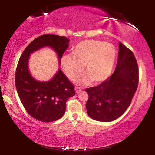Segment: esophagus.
<instances>
[{
    "mask_svg": "<svg viewBox=\"0 0 155 155\" xmlns=\"http://www.w3.org/2000/svg\"><path fill=\"white\" fill-rule=\"evenodd\" d=\"M75 91H76V93L78 94V93H79L80 92H81V91H82V88H81V87H75Z\"/></svg>",
    "mask_w": 155,
    "mask_h": 155,
    "instance_id": "esophagus-1",
    "label": "esophagus"
}]
</instances>
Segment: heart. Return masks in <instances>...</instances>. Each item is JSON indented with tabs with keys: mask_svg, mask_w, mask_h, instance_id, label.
<instances>
[{
	"mask_svg": "<svg viewBox=\"0 0 155 155\" xmlns=\"http://www.w3.org/2000/svg\"><path fill=\"white\" fill-rule=\"evenodd\" d=\"M117 57L113 45L97 40L80 42L73 48L72 54H66L61 58V66L65 74L74 80L83 70L87 74L77 79L78 83H87L90 80L99 84L110 77Z\"/></svg>",
	"mask_w": 155,
	"mask_h": 155,
	"instance_id": "1",
	"label": "heart"
}]
</instances>
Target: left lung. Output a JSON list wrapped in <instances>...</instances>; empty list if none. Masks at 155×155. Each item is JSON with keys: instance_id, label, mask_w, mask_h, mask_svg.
Wrapping results in <instances>:
<instances>
[{"instance_id": "8db88e82", "label": "left lung", "mask_w": 155, "mask_h": 155, "mask_svg": "<svg viewBox=\"0 0 155 155\" xmlns=\"http://www.w3.org/2000/svg\"><path fill=\"white\" fill-rule=\"evenodd\" d=\"M116 68L110 77L97 87L86 88V108L94 120L110 122L120 117L129 107L139 84V67L133 52L122 42Z\"/></svg>"}]
</instances>
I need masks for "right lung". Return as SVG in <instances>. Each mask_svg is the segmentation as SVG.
Listing matches in <instances>:
<instances>
[{"instance_id": "1", "label": "right lung", "mask_w": 155, "mask_h": 155, "mask_svg": "<svg viewBox=\"0 0 155 155\" xmlns=\"http://www.w3.org/2000/svg\"><path fill=\"white\" fill-rule=\"evenodd\" d=\"M68 42L65 37L42 35L27 46L19 58L15 73L16 91L25 110L39 121L49 123L63 116L66 102L75 95L74 86L61 69L51 81L40 82L35 79L28 71L29 56L42 47H49L57 53L60 63Z\"/></svg>"}]
</instances>
